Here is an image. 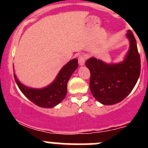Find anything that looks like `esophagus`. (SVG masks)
Segmentation results:
<instances>
[{
    "label": "esophagus",
    "instance_id": "1",
    "mask_svg": "<svg viewBox=\"0 0 148 148\" xmlns=\"http://www.w3.org/2000/svg\"><path fill=\"white\" fill-rule=\"evenodd\" d=\"M78 64L80 66H84L85 64V57L84 56H78Z\"/></svg>",
    "mask_w": 148,
    "mask_h": 148
}]
</instances>
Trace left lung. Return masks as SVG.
<instances>
[{
    "label": "left lung",
    "instance_id": "1",
    "mask_svg": "<svg viewBox=\"0 0 148 148\" xmlns=\"http://www.w3.org/2000/svg\"><path fill=\"white\" fill-rule=\"evenodd\" d=\"M126 37L130 46L122 61L107 63L94 57L86 61V66L90 71V91L104 105L115 104L125 99L140 75L141 61L136 40L130 30L127 31Z\"/></svg>",
    "mask_w": 148,
    "mask_h": 148
}]
</instances>
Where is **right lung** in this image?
<instances>
[{
  "instance_id": "right-lung-1",
  "label": "right lung",
  "mask_w": 148,
  "mask_h": 148,
  "mask_svg": "<svg viewBox=\"0 0 148 148\" xmlns=\"http://www.w3.org/2000/svg\"><path fill=\"white\" fill-rule=\"evenodd\" d=\"M78 66L77 58L70 60L60 70L53 82L42 88H32L24 85L17 78L15 73L14 78L22 93L29 100L40 108H52L64 99L67 92L68 81Z\"/></svg>"
}]
</instances>
